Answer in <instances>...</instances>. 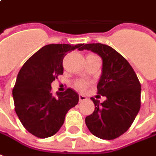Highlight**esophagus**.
<instances>
[{
	"label": "esophagus",
	"mask_w": 156,
	"mask_h": 156,
	"mask_svg": "<svg viewBox=\"0 0 156 156\" xmlns=\"http://www.w3.org/2000/svg\"><path fill=\"white\" fill-rule=\"evenodd\" d=\"M79 100H80V101H85V100H87V97L82 95V94H80V95H79Z\"/></svg>",
	"instance_id": "esophagus-1"
}]
</instances>
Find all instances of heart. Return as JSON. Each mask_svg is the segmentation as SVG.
I'll use <instances>...</instances> for the list:
<instances>
[{"label":"heart","instance_id":"1","mask_svg":"<svg viewBox=\"0 0 156 156\" xmlns=\"http://www.w3.org/2000/svg\"><path fill=\"white\" fill-rule=\"evenodd\" d=\"M75 87L79 90H84L88 87V82H87L86 80H78L75 84Z\"/></svg>","mask_w":156,"mask_h":156}]
</instances>
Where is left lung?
I'll use <instances>...</instances> for the list:
<instances>
[{"instance_id": "8db88e82", "label": "left lung", "mask_w": 156, "mask_h": 156, "mask_svg": "<svg viewBox=\"0 0 156 156\" xmlns=\"http://www.w3.org/2000/svg\"><path fill=\"white\" fill-rule=\"evenodd\" d=\"M90 50L102 59L98 94L107 100L91 98L95 110L86 118V124L93 135L101 140H114L132 125L140 108L141 85L125 58L110 46L87 44L79 50Z\"/></svg>"}]
</instances>
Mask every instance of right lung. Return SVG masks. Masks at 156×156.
<instances>
[{
	"mask_svg": "<svg viewBox=\"0 0 156 156\" xmlns=\"http://www.w3.org/2000/svg\"><path fill=\"white\" fill-rule=\"evenodd\" d=\"M83 45H45L20 69L12 90L15 111L23 127L34 136L45 139L55 134L65 122L66 113L78 103L76 90L68 88L54 96L51 83L63 75L66 54Z\"/></svg>",
	"mask_w": 156,
	"mask_h": 156,
	"instance_id": "add662e5",
	"label": "right lung"
}]
</instances>
